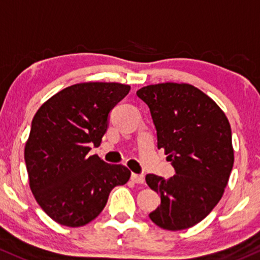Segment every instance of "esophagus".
Listing matches in <instances>:
<instances>
[{
    "label": "esophagus",
    "mask_w": 260,
    "mask_h": 260,
    "mask_svg": "<svg viewBox=\"0 0 260 260\" xmlns=\"http://www.w3.org/2000/svg\"><path fill=\"white\" fill-rule=\"evenodd\" d=\"M131 181L135 183H139V185H142L145 182V177L142 175H138V174H133L131 175Z\"/></svg>",
    "instance_id": "obj_1"
}]
</instances>
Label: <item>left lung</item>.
Returning a JSON list of instances; mask_svg holds the SVG:
<instances>
[{
    "label": "left lung",
    "mask_w": 260,
    "mask_h": 260,
    "mask_svg": "<svg viewBox=\"0 0 260 260\" xmlns=\"http://www.w3.org/2000/svg\"><path fill=\"white\" fill-rule=\"evenodd\" d=\"M151 113L157 147L175 175H146L161 197L149 217L164 230L180 231L207 217L222 198L233 167L232 130L218 105L189 84L164 83L136 91Z\"/></svg>",
    "instance_id": "8db88e82"
}]
</instances>
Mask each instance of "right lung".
I'll return each instance as SVG.
<instances>
[{
  "label": "right lung",
  "instance_id": "1",
  "mask_svg": "<svg viewBox=\"0 0 260 260\" xmlns=\"http://www.w3.org/2000/svg\"><path fill=\"white\" fill-rule=\"evenodd\" d=\"M130 86L119 83H80L63 89L38 109L24 147L29 186L53 220L82 227L96 218L111 189L125 185L131 172L98 155L109 116Z\"/></svg>",
  "mask_w": 260,
  "mask_h": 260
}]
</instances>
